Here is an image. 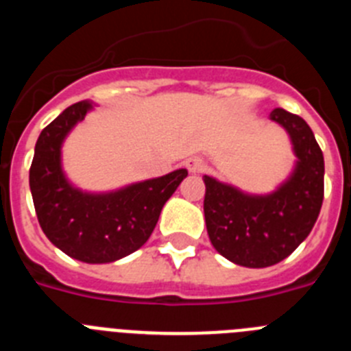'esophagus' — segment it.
Here are the masks:
<instances>
[{"instance_id":"34e87169","label":"esophagus","mask_w":351,"mask_h":351,"mask_svg":"<svg viewBox=\"0 0 351 351\" xmlns=\"http://www.w3.org/2000/svg\"><path fill=\"white\" fill-rule=\"evenodd\" d=\"M186 167H188V170L190 172H202L204 170V160L202 158H198V156H193V158H188L186 160Z\"/></svg>"}]
</instances>
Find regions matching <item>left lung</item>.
Wrapping results in <instances>:
<instances>
[{
	"label": "left lung",
	"instance_id": "left-lung-1",
	"mask_svg": "<svg viewBox=\"0 0 351 351\" xmlns=\"http://www.w3.org/2000/svg\"><path fill=\"white\" fill-rule=\"evenodd\" d=\"M271 119L288 132L297 165L271 195H246L204 176L207 234L219 255L262 269L291 255L315 226L324 202V153L302 117L274 108Z\"/></svg>",
	"mask_w": 351,
	"mask_h": 351
}]
</instances>
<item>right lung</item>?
<instances>
[{"label": "right lung", "instance_id": "obj_1", "mask_svg": "<svg viewBox=\"0 0 351 351\" xmlns=\"http://www.w3.org/2000/svg\"><path fill=\"white\" fill-rule=\"evenodd\" d=\"M91 108L86 100L70 105L42 130L31 161L29 188L40 226L56 247L80 262L107 263L144 246L188 170H173L112 193L73 188L61 169V144Z\"/></svg>", "mask_w": 351, "mask_h": 351}]
</instances>
